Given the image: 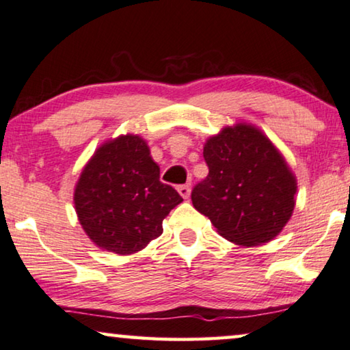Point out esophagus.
I'll list each match as a JSON object with an SVG mask.
<instances>
[{
    "label": "esophagus",
    "instance_id": "esophagus-1",
    "mask_svg": "<svg viewBox=\"0 0 350 350\" xmlns=\"http://www.w3.org/2000/svg\"><path fill=\"white\" fill-rule=\"evenodd\" d=\"M177 191H179V195L182 196V198L187 200L190 196V185H187V184L179 185L177 187Z\"/></svg>",
    "mask_w": 350,
    "mask_h": 350
}]
</instances>
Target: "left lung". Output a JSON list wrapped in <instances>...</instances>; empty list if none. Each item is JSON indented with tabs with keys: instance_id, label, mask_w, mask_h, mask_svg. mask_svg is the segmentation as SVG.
<instances>
[{
	"instance_id": "left-lung-1",
	"label": "left lung",
	"mask_w": 350,
	"mask_h": 350,
	"mask_svg": "<svg viewBox=\"0 0 350 350\" xmlns=\"http://www.w3.org/2000/svg\"><path fill=\"white\" fill-rule=\"evenodd\" d=\"M203 157L209 174L191 190L195 209L234 244L274 239L292 217L297 179L273 142L236 124L209 137Z\"/></svg>"
}]
</instances>
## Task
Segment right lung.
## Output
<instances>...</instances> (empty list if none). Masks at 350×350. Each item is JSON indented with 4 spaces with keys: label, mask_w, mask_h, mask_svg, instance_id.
<instances>
[{
    "label": "right lung",
    "mask_w": 350,
    "mask_h": 350,
    "mask_svg": "<svg viewBox=\"0 0 350 350\" xmlns=\"http://www.w3.org/2000/svg\"><path fill=\"white\" fill-rule=\"evenodd\" d=\"M182 201L160 182V168L146 141L119 136L98 147L82 170L75 208L83 231L98 247L128 255L163 233V219Z\"/></svg>",
    "instance_id": "add662e5"
}]
</instances>
